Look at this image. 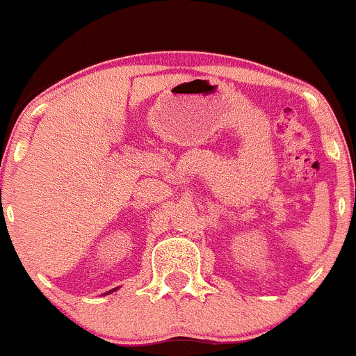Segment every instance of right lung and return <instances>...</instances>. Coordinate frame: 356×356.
<instances>
[{"label":"right lung","mask_w":356,"mask_h":356,"mask_svg":"<svg viewBox=\"0 0 356 356\" xmlns=\"http://www.w3.org/2000/svg\"><path fill=\"white\" fill-rule=\"evenodd\" d=\"M114 291H115V289H114Z\"/></svg>","instance_id":"obj_1"}]
</instances>
